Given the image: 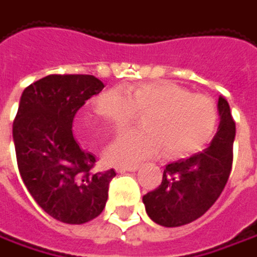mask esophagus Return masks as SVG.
Here are the masks:
<instances>
[{"mask_svg": "<svg viewBox=\"0 0 257 257\" xmlns=\"http://www.w3.org/2000/svg\"><path fill=\"white\" fill-rule=\"evenodd\" d=\"M138 168H140V165H120V167H116V171L117 173H125V171L134 173V171H137Z\"/></svg>", "mask_w": 257, "mask_h": 257, "instance_id": "obj_1", "label": "esophagus"}]
</instances>
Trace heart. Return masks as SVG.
<instances>
[{"label":"heart","instance_id":"obj_1","mask_svg":"<svg viewBox=\"0 0 257 257\" xmlns=\"http://www.w3.org/2000/svg\"><path fill=\"white\" fill-rule=\"evenodd\" d=\"M95 112L115 131L142 113V126L120 134L105 151L106 161L115 165L152 158L162 150L171 158L193 155L211 142L218 123L213 97L173 82L109 89L95 99Z\"/></svg>","mask_w":257,"mask_h":257}]
</instances>
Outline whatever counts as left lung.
<instances>
[{"label":"left lung","instance_id":"obj_1","mask_svg":"<svg viewBox=\"0 0 257 257\" xmlns=\"http://www.w3.org/2000/svg\"><path fill=\"white\" fill-rule=\"evenodd\" d=\"M220 125L208 148L165 165L162 183L144 195L147 213L165 227L184 226L201 217L227 184L233 165L236 122L224 97H218Z\"/></svg>","mask_w":257,"mask_h":257}]
</instances>
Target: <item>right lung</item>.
I'll return each mask as SVG.
<instances>
[{"label": "right lung", "instance_id": "obj_1", "mask_svg": "<svg viewBox=\"0 0 257 257\" xmlns=\"http://www.w3.org/2000/svg\"><path fill=\"white\" fill-rule=\"evenodd\" d=\"M105 84L90 74H49L27 86L13 123L17 165L33 198L51 217L83 224L106 206L115 170L96 171L80 148L73 119Z\"/></svg>", "mask_w": 257, "mask_h": 257}]
</instances>
